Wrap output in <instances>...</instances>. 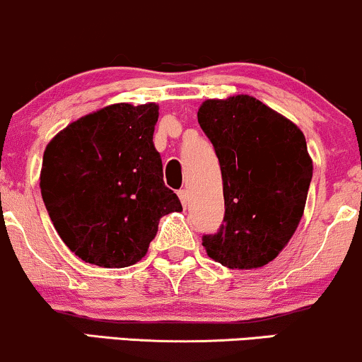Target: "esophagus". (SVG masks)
<instances>
[{
  "label": "esophagus",
  "mask_w": 362,
  "mask_h": 362,
  "mask_svg": "<svg viewBox=\"0 0 362 362\" xmlns=\"http://www.w3.org/2000/svg\"><path fill=\"white\" fill-rule=\"evenodd\" d=\"M177 197H180L182 206H186V203H188V191L180 189V191H177Z\"/></svg>",
  "instance_id": "esophagus-1"
}]
</instances>
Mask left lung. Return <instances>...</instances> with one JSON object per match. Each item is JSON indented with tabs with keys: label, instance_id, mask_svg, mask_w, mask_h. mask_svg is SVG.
<instances>
[{
	"label": "left lung",
	"instance_id": "left-lung-1",
	"mask_svg": "<svg viewBox=\"0 0 362 362\" xmlns=\"http://www.w3.org/2000/svg\"><path fill=\"white\" fill-rule=\"evenodd\" d=\"M198 123L218 157L225 199L223 223L202 237L203 247L230 269L264 266L303 215L313 173L305 135L247 95L206 100Z\"/></svg>",
	"mask_w": 362,
	"mask_h": 362
}]
</instances>
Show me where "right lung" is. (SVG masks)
Listing matches in <instances>:
<instances>
[{
    "label": "right lung",
    "instance_id": "right-lung-1",
    "mask_svg": "<svg viewBox=\"0 0 362 362\" xmlns=\"http://www.w3.org/2000/svg\"><path fill=\"white\" fill-rule=\"evenodd\" d=\"M156 103H118L79 118L50 140L40 189L64 244L89 264L127 267L146 256L160 216L181 211L164 185L152 135Z\"/></svg>",
    "mask_w": 362,
    "mask_h": 362
}]
</instances>
